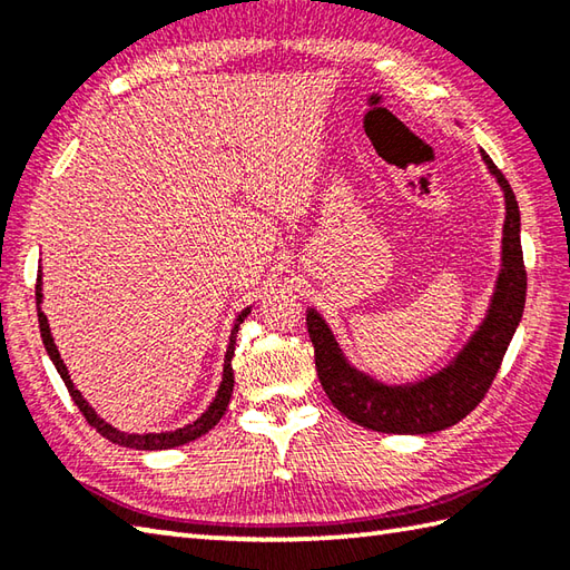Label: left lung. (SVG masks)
I'll return each mask as SVG.
<instances>
[{
	"label": "left lung",
	"mask_w": 570,
	"mask_h": 570,
	"mask_svg": "<svg viewBox=\"0 0 570 570\" xmlns=\"http://www.w3.org/2000/svg\"><path fill=\"white\" fill-rule=\"evenodd\" d=\"M480 156L504 198L500 272L494 278L485 316L441 370L416 382H382L377 374L360 370L343 353L331 325L316 308L306 311V325L311 343L316 347V370L323 390L333 406L360 426L402 435H429L453 426L482 402L502 365L512 335L519 328L527 301V272L522 237H519L522 235V217H519L517 198L500 168L482 149Z\"/></svg>",
	"instance_id": "8db88e82"
}]
</instances>
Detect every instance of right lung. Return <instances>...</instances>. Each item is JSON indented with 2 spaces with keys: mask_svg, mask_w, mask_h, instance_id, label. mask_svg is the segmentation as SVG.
<instances>
[{
  "mask_svg": "<svg viewBox=\"0 0 570 570\" xmlns=\"http://www.w3.org/2000/svg\"><path fill=\"white\" fill-rule=\"evenodd\" d=\"M41 304H43V282H41V269H39V278H36V306H39V328H41L43 347H46L48 357H51V362L56 365L60 380L66 382L68 392L72 396V402H76L78 409L82 411L85 421H88L95 431L102 433L107 441H112L117 445H125V448H135V451H166V448H176V445H184V443H190V441L200 439L203 433H208L215 426V423L223 419V414L227 411V404H229V396H233V386H235V372H233V365H229V362H233V355H235L237 331H239V323L247 318V313L252 311V306L242 308L237 313V318L233 323V331H229V343H227L225 365H223V382H220V386H217V392H215V399L210 402V406L205 409L196 421L186 423L184 429L161 431V433H127V431L115 429L112 423H107L105 419H100L98 411H95L88 402H85L82 394L76 390V384H72L70 374H68L66 362L60 360V353H58V347L53 343V335H51V325H48V318H46V313L41 311Z\"/></svg>",
  "mask_w": 570,
  "mask_h": 570,
  "instance_id": "obj_1",
  "label": "right lung"
}]
</instances>
